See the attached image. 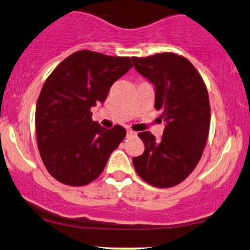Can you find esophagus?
I'll return each instance as SVG.
<instances>
[{"instance_id":"esophagus-1","label":"esophagus","mask_w":250,"mask_h":250,"mask_svg":"<svg viewBox=\"0 0 250 250\" xmlns=\"http://www.w3.org/2000/svg\"><path fill=\"white\" fill-rule=\"evenodd\" d=\"M127 137H131V136H134V134H136V132H134V131H132V130H127Z\"/></svg>"}]
</instances>
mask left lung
<instances>
[{"mask_svg":"<svg viewBox=\"0 0 250 250\" xmlns=\"http://www.w3.org/2000/svg\"><path fill=\"white\" fill-rule=\"evenodd\" d=\"M136 71L155 86V108L165 128L159 140L139 132L145 145L133 157L137 173L151 186L175 187L192 172L206 147L210 126L208 91L188 59L175 53L132 58Z\"/></svg>","mask_w":250,"mask_h":250,"instance_id":"8db88e82","label":"left lung"}]
</instances>
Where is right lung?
<instances>
[{
  "mask_svg": "<svg viewBox=\"0 0 250 250\" xmlns=\"http://www.w3.org/2000/svg\"><path fill=\"white\" fill-rule=\"evenodd\" d=\"M131 67V58L79 50L44 81L36 104V139L42 162L57 181L83 187L105 169L126 130L100 126L91 108L105 102L114 81Z\"/></svg>",
  "mask_w": 250,
  "mask_h": 250,
  "instance_id": "add662e5",
  "label": "right lung"
}]
</instances>
